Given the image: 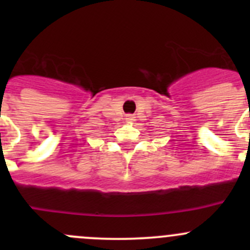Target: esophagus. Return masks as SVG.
<instances>
[{
  "instance_id": "1",
  "label": "esophagus",
  "mask_w": 250,
  "mask_h": 250,
  "mask_svg": "<svg viewBox=\"0 0 250 250\" xmlns=\"http://www.w3.org/2000/svg\"><path fill=\"white\" fill-rule=\"evenodd\" d=\"M125 117H127L125 120H127L128 122H133V121H134V116H133V115H127Z\"/></svg>"
}]
</instances>
